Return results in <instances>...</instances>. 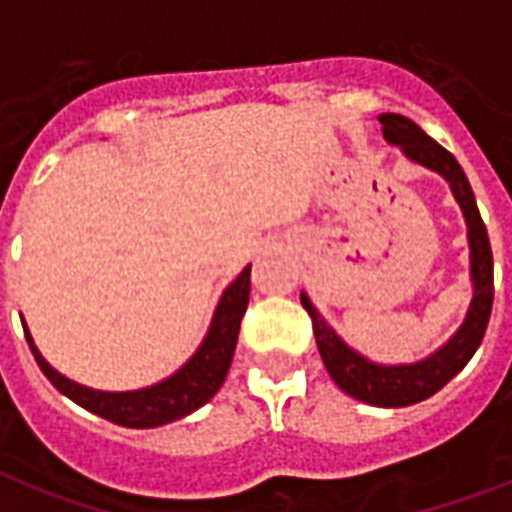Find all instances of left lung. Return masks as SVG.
Instances as JSON below:
<instances>
[{
    "instance_id": "1",
    "label": "left lung",
    "mask_w": 512,
    "mask_h": 512,
    "mask_svg": "<svg viewBox=\"0 0 512 512\" xmlns=\"http://www.w3.org/2000/svg\"><path fill=\"white\" fill-rule=\"evenodd\" d=\"M377 119L382 124L385 143L401 148L403 156L416 166L440 174L461 208L463 221H466L468 281H471V302H468L466 315L453 336L419 362L382 364L372 362L369 356L343 341L338 330L312 304L307 291H302V307L312 317V330H315L322 364L338 388L369 406L401 409V406L427 401L429 395L445 388L482 346L484 330H487L489 315H492V299H495V265H492L487 226L476 208L474 190L453 153H448L419 124L401 114H380Z\"/></svg>"
}]
</instances>
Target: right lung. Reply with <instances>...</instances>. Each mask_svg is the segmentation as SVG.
<instances>
[{
	"label": "right lung",
	"mask_w": 512,
	"mask_h": 512,
	"mask_svg": "<svg viewBox=\"0 0 512 512\" xmlns=\"http://www.w3.org/2000/svg\"><path fill=\"white\" fill-rule=\"evenodd\" d=\"M249 268L252 265H247L223 289L221 299H218L216 309H213V317H210L208 330H205L203 341L195 349V354L176 372H171L169 377H163V380L153 382V385H145V388L98 390L70 380V377L62 375L59 369H54L46 362L33 336H30L23 315H20V320H23L25 338H28V346L33 356H36L38 367H41V372L49 377V382L59 393L67 395L70 401L83 406L90 414L103 416V419H109V422L119 424V427H163V424L184 419V416H190L200 406H205L218 393L226 375H229L236 338H239V325H242V317L249 304Z\"/></svg>",
	"instance_id": "add662e5"
}]
</instances>
